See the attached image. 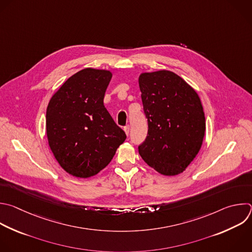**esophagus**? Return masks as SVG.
<instances>
[{
	"instance_id": "1",
	"label": "esophagus",
	"mask_w": 252,
	"mask_h": 252,
	"mask_svg": "<svg viewBox=\"0 0 252 252\" xmlns=\"http://www.w3.org/2000/svg\"><path fill=\"white\" fill-rule=\"evenodd\" d=\"M129 126H125V128H124V130H125V132H126V134L128 136V134H129Z\"/></svg>"
}]
</instances>
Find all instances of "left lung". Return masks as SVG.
I'll return each mask as SVG.
<instances>
[{"mask_svg":"<svg viewBox=\"0 0 252 252\" xmlns=\"http://www.w3.org/2000/svg\"><path fill=\"white\" fill-rule=\"evenodd\" d=\"M148 123L141 158L158 173L175 176L199 153L206 130L201 99L193 87L169 70L144 72L138 77Z\"/></svg>","mask_w":252,"mask_h":252,"instance_id":"obj_1","label":"left lung"}]
</instances>
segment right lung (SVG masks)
<instances>
[{"label":"right lung","mask_w":252,"mask_h":252,"mask_svg":"<svg viewBox=\"0 0 252 252\" xmlns=\"http://www.w3.org/2000/svg\"><path fill=\"white\" fill-rule=\"evenodd\" d=\"M112 76L105 69L80 70L62 84L48 103V145L59 165L72 176L98 174L126 138L104 106Z\"/></svg>","instance_id":"add662e5"}]
</instances>
